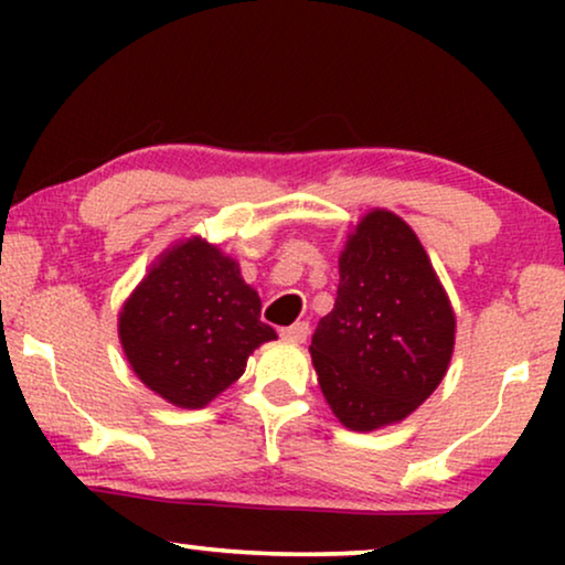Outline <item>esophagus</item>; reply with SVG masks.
I'll return each mask as SVG.
<instances>
[{"instance_id": "34e87169", "label": "esophagus", "mask_w": 565, "mask_h": 565, "mask_svg": "<svg viewBox=\"0 0 565 565\" xmlns=\"http://www.w3.org/2000/svg\"><path fill=\"white\" fill-rule=\"evenodd\" d=\"M280 334L285 339H292V342H306L308 334H311V323H308V321H296V323H292V327L280 329Z\"/></svg>"}]
</instances>
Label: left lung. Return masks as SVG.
<instances>
[{
  "instance_id": "left-lung-1",
  "label": "left lung",
  "mask_w": 565,
  "mask_h": 565,
  "mask_svg": "<svg viewBox=\"0 0 565 565\" xmlns=\"http://www.w3.org/2000/svg\"><path fill=\"white\" fill-rule=\"evenodd\" d=\"M455 316L427 252L398 215L367 213L339 257V288L311 339L319 385L354 431L401 422L445 377Z\"/></svg>"
}]
</instances>
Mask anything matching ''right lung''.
<instances>
[{
  "instance_id": "1",
  "label": "right lung",
  "mask_w": 565,
  "mask_h": 565,
  "mask_svg": "<svg viewBox=\"0 0 565 565\" xmlns=\"http://www.w3.org/2000/svg\"><path fill=\"white\" fill-rule=\"evenodd\" d=\"M259 311L236 262L190 238L167 252L122 306L120 342L151 391L200 408L244 373L262 342L277 339Z\"/></svg>"
}]
</instances>
